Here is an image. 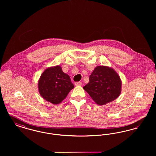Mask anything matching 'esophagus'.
Listing matches in <instances>:
<instances>
[{"mask_svg":"<svg viewBox=\"0 0 156 156\" xmlns=\"http://www.w3.org/2000/svg\"><path fill=\"white\" fill-rule=\"evenodd\" d=\"M82 85V83L81 82H76L75 83V86H81Z\"/></svg>","mask_w":156,"mask_h":156,"instance_id":"34e87169","label":"esophagus"}]
</instances>
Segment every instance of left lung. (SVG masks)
<instances>
[{"label":"left lung","mask_w":156,"mask_h":156,"mask_svg":"<svg viewBox=\"0 0 156 156\" xmlns=\"http://www.w3.org/2000/svg\"><path fill=\"white\" fill-rule=\"evenodd\" d=\"M83 89L96 104L104 105L118 98L121 94L122 81L112 67L97 66L89 76V82Z\"/></svg>","instance_id":"8db88e82"}]
</instances>
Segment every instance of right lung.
I'll list each match as a JSON object with an SVG mask.
<instances>
[{"mask_svg": "<svg viewBox=\"0 0 156 156\" xmlns=\"http://www.w3.org/2000/svg\"><path fill=\"white\" fill-rule=\"evenodd\" d=\"M74 88L69 76L62 71L59 66L46 68L38 82L40 95L54 105L60 104Z\"/></svg>", "mask_w": 156, "mask_h": 156, "instance_id": "1", "label": "right lung"}]
</instances>
